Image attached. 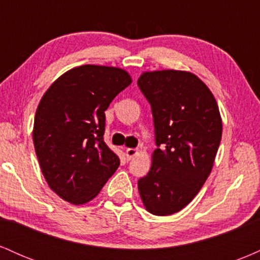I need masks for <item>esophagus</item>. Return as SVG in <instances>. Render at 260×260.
Listing matches in <instances>:
<instances>
[{
  "label": "esophagus",
  "instance_id": "1",
  "mask_svg": "<svg viewBox=\"0 0 260 260\" xmlns=\"http://www.w3.org/2000/svg\"><path fill=\"white\" fill-rule=\"evenodd\" d=\"M137 153H138V151H137V149H134V148H128L127 150H126V156H127V159H128V160L133 159V157L137 155Z\"/></svg>",
  "mask_w": 260,
  "mask_h": 260
}]
</instances>
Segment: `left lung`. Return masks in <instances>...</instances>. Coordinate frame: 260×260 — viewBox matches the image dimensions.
Segmentation results:
<instances>
[{"label": "left lung", "instance_id": "obj_1", "mask_svg": "<svg viewBox=\"0 0 260 260\" xmlns=\"http://www.w3.org/2000/svg\"><path fill=\"white\" fill-rule=\"evenodd\" d=\"M138 86L151 106L156 149L138 189L149 213L165 216L189 204L213 169L222 134L219 107L196 74L144 72Z\"/></svg>", "mask_w": 260, "mask_h": 260}]
</instances>
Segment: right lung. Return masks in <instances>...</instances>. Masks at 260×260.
<instances>
[{"label":"right lung","mask_w":260,"mask_h":260,"mask_svg":"<svg viewBox=\"0 0 260 260\" xmlns=\"http://www.w3.org/2000/svg\"><path fill=\"white\" fill-rule=\"evenodd\" d=\"M131 83L121 68L84 64L62 74L41 98L35 153L47 184L66 202H90L120 165L104 142L105 111Z\"/></svg>","instance_id":"right-lung-1"}]
</instances>
